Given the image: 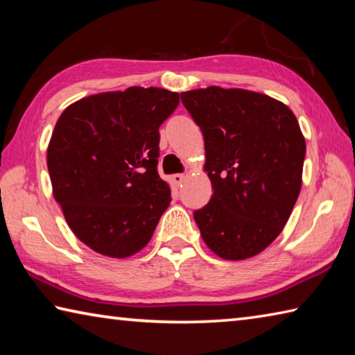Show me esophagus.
Segmentation results:
<instances>
[{"mask_svg":"<svg viewBox=\"0 0 355 355\" xmlns=\"http://www.w3.org/2000/svg\"><path fill=\"white\" fill-rule=\"evenodd\" d=\"M184 178H186L184 173H175V175L172 177V182L175 183L177 186H182V183L184 182Z\"/></svg>","mask_w":355,"mask_h":355,"instance_id":"obj_1","label":"esophagus"}]
</instances>
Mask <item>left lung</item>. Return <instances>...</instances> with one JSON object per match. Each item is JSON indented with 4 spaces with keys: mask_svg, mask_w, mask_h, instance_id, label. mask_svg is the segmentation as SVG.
Returning <instances> with one entry per match:
<instances>
[{
    "mask_svg": "<svg viewBox=\"0 0 355 355\" xmlns=\"http://www.w3.org/2000/svg\"><path fill=\"white\" fill-rule=\"evenodd\" d=\"M205 139L214 189L194 211L202 239L224 260L260 254L284 230L302 186L305 137L285 103L245 89L182 92Z\"/></svg>",
    "mask_w": 355,
    "mask_h": 355,
    "instance_id": "8db88e82",
    "label": "left lung"
}]
</instances>
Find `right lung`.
<instances>
[{
    "instance_id": "right-lung-1",
    "label": "right lung",
    "mask_w": 355,
    "mask_h": 355,
    "mask_svg": "<svg viewBox=\"0 0 355 355\" xmlns=\"http://www.w3.org/2000/svg\"><path fill=\"white\" fill-rule=\"evenodd\" d=\"M178 103L177 92L133 86L84 97L58 119L46 150L53 196L97 254L128 258L152 239L171 203L158 130Z\"/></svg>"
}]
</instances>
